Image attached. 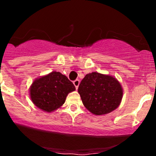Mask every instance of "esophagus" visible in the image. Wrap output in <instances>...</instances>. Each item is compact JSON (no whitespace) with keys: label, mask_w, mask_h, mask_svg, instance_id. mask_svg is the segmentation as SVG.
Segmentation results:
<instances>
[{"label":"esophagus","mask_w":156,"mask_h":156,"mask_svg":"<svg viewBox=\"0 0 156 156\" xmlns=\"http://www.w3.org/2000/svg\"><path fill=\"white\" fill-rule=\"evenodd\" d=\"M79 83H80V80L78 79H76V80H74V81H73V84H74V86L76 87V89H78V86H79Z\"/></svg>","instance_id":"obj_1"}]
</instances>
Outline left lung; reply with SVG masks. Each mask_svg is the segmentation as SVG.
Instances as JSON below:
<instances>
[{
    "instance_id": "obj_1",
    "label": "left lung",
    "mask_w": 156,
    "mask_h": 156,
    "mask_svg": "<svg viewBox=\"0 0 156 156\" xmlns=\"http://www.w3.org/2000/svg\"><path fill=\"white\" fill-rule=\"evenodd\" d=\"M78 93L87 110L95 115H103L119 106L123 90L114 77L92 72L86 75L81 80Z\"/></svg>"
}]
</instances>
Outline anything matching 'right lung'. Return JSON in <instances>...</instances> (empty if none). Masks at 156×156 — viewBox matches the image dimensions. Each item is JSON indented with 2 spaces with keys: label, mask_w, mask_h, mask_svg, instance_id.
I'll return each mask as SVG.
<instances>
[{
  "label": "right lung",
  "mask_w": 156,
  "mask_h": 156,
  "mask_svg": "<svg viewBox=\"0 0 156 156\" xmlns=\"http://www.w3.org/2000/svg\"><path fill=\"white\" fill-rule=\"evenodd\" d=\"M76 90L73 83L59 72H53L37 78L30 87V97L37 108L46 112L59 108L69 92Z\"/></svg>",
  "instance_id": "obj_1"
}]
</instances>
